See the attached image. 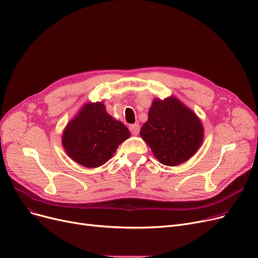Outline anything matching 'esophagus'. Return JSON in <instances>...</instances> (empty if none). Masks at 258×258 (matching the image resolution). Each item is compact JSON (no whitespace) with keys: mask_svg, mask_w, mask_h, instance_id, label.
I'll return each mask as SVG.
<instances>
[{"mask_svg":"<svg viewBox=\"0 0 258 258\" xmlns=\"http://www.w3.org/2000/svg\"><path fill=\"white\" fill-rule=\"evenodd\" d=\"M130 131L133 135H138L140 132V126H139V124H132V125H130Z\"/></svg>","mask_w":258,"mask_h":258,"instance_id":"obj_1","label":"esophagus"}]
</instances>
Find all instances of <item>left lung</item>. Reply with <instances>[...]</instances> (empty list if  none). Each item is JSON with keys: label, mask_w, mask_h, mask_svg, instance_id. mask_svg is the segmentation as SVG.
<instances>
[{"label": "left lung", "mask_w": 258, "mask_h": 258, "mask_svg": "<svg viewBox=\"0 0 258 258\" xmlns=\"http://www.w3.org/2000/svg\"><path fill=\"white\" fill-rule=\"evenodd\" d=\"M140 136L160 163L174 166L197 152L204 139V127L191 109L170 97L163 101L154 100Z\"/></svg>", "instance_id": "8db88e82"}]
</instances>
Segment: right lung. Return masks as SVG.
Instances as JSON below:
<instances>
[{
  "label": "right lung",
  "instance_id": "obj_1",
  "mask_svg": "<svg viewBox=\"0 0 258 258\" xmlns=\"http://www.w3.org/2000/svg\"><path fill=\"white\" fill-rule=\"evenodd\" d=\"M130 136L127 127L110 117L101 102H96L85 104L67 124L62 143L74 161L85 167H98L107 162Z\"/></svg>",
  "mask_w": 258,
  "mask_h": 258
}]
</instances>
